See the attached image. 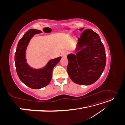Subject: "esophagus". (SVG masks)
<instances>
[{"mask_svg": "<svg viewBox=\"0 0 125 125\" xmlns=\"http://www.w3.org/2000/svg\"><path fill=\"white\" fill-rule=\"evenodd\" d=\"M67 54H68V52L67 51H63L62 52V56L65 57H66Z\"/></svg>", "mask_w": 125, "mask_h": 125, "instance_id": "1", "label": "esophagus"}]
</instances>
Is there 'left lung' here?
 Returning <instances> with one entry per match:
<instances>
[{
  "label": "left lung",
  "mask_w": 125,
  "mask_h": 125,
  "mask_svg": "<svg viewBox=\"0 0 125 125\" xmlns=\"http://www.w3.org/2000/svg\"><path fill=\"white\" fill-rule=\"evenodd\" d=\"M78 40L76 55L70 54L67 56L68 73L75 83L92 84L99 79L105 69V48L99 35L92 30H85Z\"/></svg>",
  "instance_id": "1"
}]
</instances>
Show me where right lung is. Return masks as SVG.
Returning <instances> with one entry per match:
<instances>
[{"label":"right lung","mask_w":125,"mask_h":125,"mask_svg":"<svg viewBox=\"0 0 125 125\" xmlns=\"http://www.w3.org/2000/svg\"><path fill=\"white\" fill-rule=\"evenodd\" d=\"M42 33L39 30L31 29L26 32L19 41L15 53L14 60L17 73L20 80L26 86L33 89H39L47 86L51 80L52 69L61 57L51 59L43 68L34 69L26 62L25 51L30 40L36 34Z\"/></svg>","instance_id":"obj_1"}]
</instances>
